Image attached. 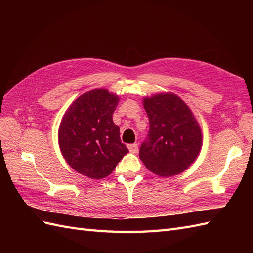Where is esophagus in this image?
<instances>
[{
  "label": "esophagus",
  "instance_id": "esophagus-1",
  "mask_svg": "<svg viewBox=\"0 0 253 253\" xmlns=\"http://www.w3.org/2000/svg\"><path fill=\"white\" fill-rule=\"evenodd\" d=\"M127 149L131 153H137V152H138V144H137V143L127 144Z\"/></svg>",
  "mask_w": 253,
  "mask_h": 253
}]
</instances>
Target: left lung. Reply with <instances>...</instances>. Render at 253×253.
<instances>
[{
    "label": "left lung",
    "instance_id": "8db88e82",
    "mask_svg": "<svg viewBox=\"0 0 253 253\" xmlns=\"http://www.w3.org/2000/svg\"><path fill=\"white\" fill-rule=\"evenodd\" d=\"M150 129L139 150L148 170L170 177L188 169L202 149L203 135L192 111L172 93L143 99Z\"/></svg>",
    "mask_w": 253,
    "mask_h": 253
}]
</instances>
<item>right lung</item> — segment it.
<instances>
[{"label": "right lung", "instance_id": "right-lung-1", "mask_svg": "<svg viewBox=\"0 0 253 253\" xmlns=\"http://www.w3.org/2000/svg\"><path fill=\"white\" fill-rule=\"evenodd\" d=\"M118 102L119 97L108 89L89 90L76 99L61 120V153L75 171L91 179L109 176L128 152L113 121Z\"/></svg>", "mask_w": 253, "mask_h": 253}]
</instances>
